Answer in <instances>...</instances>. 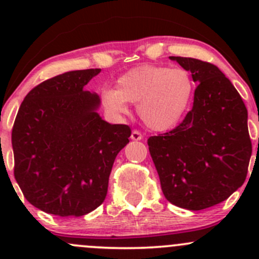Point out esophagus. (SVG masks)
Here are the masks:
<instances>
[{
	"mask_svg": "<svg viewBox=\"0 0 259 259\" xmlns=\"http://www.w3.org/2000/svg\"><path fill=\"white\" fill-rule=\"evenodd\" d=\"M132 140H135V142H138V140H142L143 139V134L140 132H138V130H134V132L132 133Z\"/></svg>",
	"mask_w": 259,
	"mask_h": 259,
	"instance_id": "1",
	"label": "esophagus"
}]
</instances>
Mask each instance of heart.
<instances>
[{
	"instance_id": "b5f03b06",
	"label": "heart",
	"mask_w": 259,
	"mask_h": 259,
	"mask_svg": "<svg viewBox=\"0 0 259 259\" xmlns=\"http://www.w3.org/2000/svg\"><path fill=\"white\" fill-rule=\"evenodd\" d=\"M194 83L188 70L143 64L116 80V90L101 93L103 106L111 114H127V104L138 105L142 121L154 132L176 126L192 100Z\"/></svg>"
}]
</instances>
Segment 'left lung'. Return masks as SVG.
<instances>
[{"label": "left lung", "mask_w": 259, "mask_h": 259, "mask_svg": "<svg viewBox=\"0 0 259 259\" xmlns=\"http://www.w3.org/2000/svg\"><path fill=\"white\" fill-rule=\"evenodd\" d=\"M197 83L193 108L173 130L148 139L166 199L202 210L244 183L252 155L248 113L241 95L210 62L170 56Z\"/></svg>", "instance_id": "obj_1"}]
</instances>
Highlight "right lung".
I'll use <instances>...</instances> for the list:
<instances>
[{"mask_svg":"<svg viewBox=\"0 0 259 259\" xmlns=\"http://www.w3.org/2000/svg\"><path fill=\"white\" fill-rule=\"evenodd\" d=\"M100 69L38 83L21 104L14 127V174L23 197L46 213L81 217L105 200L115 158L132 130L96 113L100 99L83 86Z\"/></svg>","mask_w":259,"mask_h":259,"instance_id":"obj_1","label":"right lung"}]
</instances>
